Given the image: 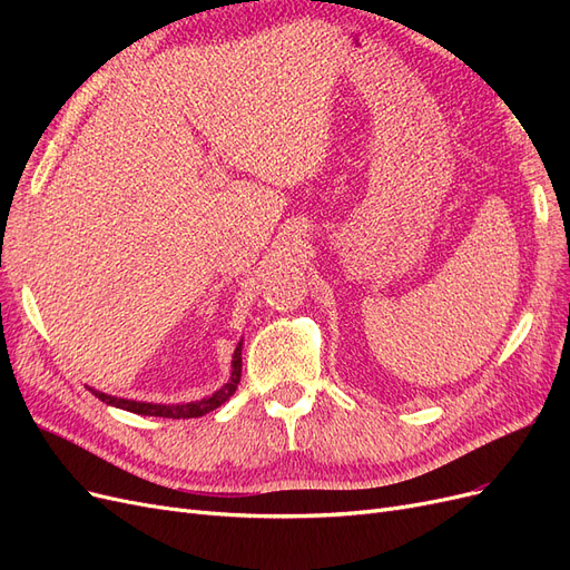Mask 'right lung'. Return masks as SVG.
<instances>
[{
    "mask_svg": "<svg viewBox=\"0 0 570 570\" xmlns=\"http://www.w3.org/2000/svg\"><path fill=\"white\" fill-rule=\"evenodd\" d=\"M239 375H243V344H237V350L233 354V373H230V381L223 385L218 392H214L212 396H206V400L199 402H189V404H147V402H132V400H118V396L105 394V392H97L92 390L95 396H99L101 402H107L111 406L118 409H126L137 413V416H159V419H199L204 413H209L214 409H218L220 404H226L233 392L239 385Z\"/></svg>",
    "mask_w": 570,
    "mask_h": 570,
    "instance_id": "add662e5",
    "label": "right lung"
}]
</instances>
